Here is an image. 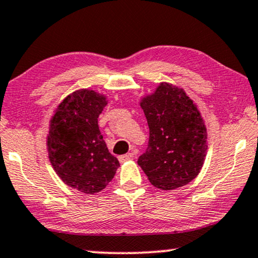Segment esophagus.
I'll list each match as a JSON object with an SVG mask.
<instances>
[{"instance_id": "34e87169", "label": "esophagus", "mask_w": 258, "mask_h": 258, "mask_svg": "<svg viewBox=\"0 0 258 258\" xmlns=\"http://www.w3.org/2000/svg\"><path fill=\"white\" fill-rule=\"evenodd\" d=\"M131 157H132L131 153H128V155L119 156V162H120V163H125V162H127V161H130V159H131Z\"/></svg>"}]
</instances>
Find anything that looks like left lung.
I'll list each match as a JSON object with an SVG mask.
<instances>
[{"label": "left lung", "mask_w": 258, "mask_h": 258, "mask_svg": "<svg viewBox=\"0 0 258 258\" xmlns=\"http://www.w3.org/2000/svg\"><path fill=\"white\" fill-rule=\"evenodd\" d=\"M150 128L149 146L138 159L156 188L171 190L193 181L207 155V128L200 110L182 88L161 82L140 97Z\"/></svg>", "instance_id": "left-lung-1"}]
</instances>
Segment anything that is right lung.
Wrapping results in <instances>:
<instances>
[{
  "label": "right lung",
  "instance_id": "obj_1",
  "mask_svg": "<svg viewBox=\"0 0 258 258\" xmlns=\"http://www.w3.org/2000/svg\"><path fill=\"white\" fill-rule=\"evenodd\" d=\"M107 103V96L99 91L75 90L60 101L48 122L46 148L52 168L65 184L84 194L105 189L120 165L97 125Z\"/></svg>",
  "mask_w": 258,
  "mask_h": 258
}]
</instances>
